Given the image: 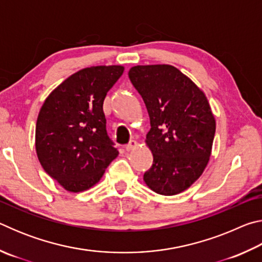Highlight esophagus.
<instances>
[{
	"mask_svg": "<svg viewBox=\"0 0 262 262\" xmlns=\"http://www.w3.org/2000/svg\"><path fill=\"white\" fill-rule=\"evenodd\" d=\"M137 147V142L135 141V140H133V141H130L129 143H128L126 147H125V149L127 150V151H130V150H133V149H135Z\"/></svg>",
	"mask_w": 262,
	"mask_h": 262,
	"instance_id": "1",
	"label": "esophagus"
}]
</instances>
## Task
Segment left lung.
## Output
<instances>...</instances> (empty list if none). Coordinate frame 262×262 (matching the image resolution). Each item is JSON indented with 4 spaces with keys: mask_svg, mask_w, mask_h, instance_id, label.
I'll list each match as a JSON object with an SVG mask.
<instances>
[{
    "mask_svg": "<svg viewBox=\"0 0 262 262\" xmlns=\"http://www.w3.org/2000/svg\"><path fill=\"white\" fill-rule=\"evenodd\" d=\"M147 106V144L154 154L143 179L162 195H176L192 185L209 161L216 123L206 96L172 66H136L128 73Z\"/></svg>",
    "mask_w": 262,
    "mask_h": 262,
    "instance_id": "obj_1",
    "label": "left lung"
}]
</instances>
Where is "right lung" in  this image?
<instances>
[{"label":"right lung","mask_w":262,"mask_h":262,"mask_svg":"<svg viewBox=\"0 0 262 262\" xmlns=\"http://www.w3.org/2000/svg\"><path fill=\"white\" fill-rule=\"evenodd\" d=\"M122 73L121 66L79 70L41 106L35 126L38 159L46 173L69 192L98 183L119 155L106 129L103 104Z\"/></svg>","instance_id":"right-lung-1"}]
</instances>
